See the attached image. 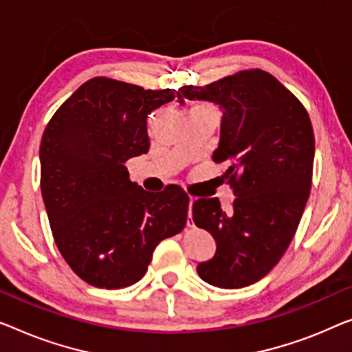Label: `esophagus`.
<instances>
[{"label": "esophagus", "mask_w": 352, "mask_h": 352, "mask_svg": "<svg viewBox=\"0 0 352 352\" xmlns=\"http://www.w3.org/2000/svg\"><path fill=\"white\" fill-rule=\"evenodd\" d=\"M192 202H194V199L190 197V202H188V221H186V224L190 228L192 226Z\"/></svg>", "instance_id": "34e87169"}]
</instances>
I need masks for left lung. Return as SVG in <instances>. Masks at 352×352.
<instances>
[{
    "instance_id": "left-lung-1",
    "label": "left lung",
    "mask_w": 352,
    "mask_h": 352,
    "mask_svg": "<svg viewBox=\"0 0 352 352\" xmlns=\"http://www.w3.org/2000/svg\"><path fill=\"white\" fill-rule=\"evenodd\" d=\"M177 96L224 109L213 161L226 164L224 177L235 196L228 213L218 199L202 197L192 204L194 224L217 242V253L197 265V274L224 289L250 286L283 258L310 196V115L276 77L262 69L178 88Z\"/></svg>"
}]
</instances>
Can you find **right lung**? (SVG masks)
I'll return each instance as SVG.
<instances>
[{"label": "right lung", "instance_id": "obj_1", "mask_svg": "<svg viewBox=\"0 0 352 352\" xmlns=\"http://www.w3.org/2000/svg\"><path fill=\"white\" fill-rule=\"evenodd\" d=\"M175 90L93 77L61 104L42 134L41 192L55 243L94 287L122 289L145 275L161 240L182 232L188 194H150L124 162L150 148L146 118Z\"/></svg>", "mask_w": 352, "mask_h": 352}]
</instances>
